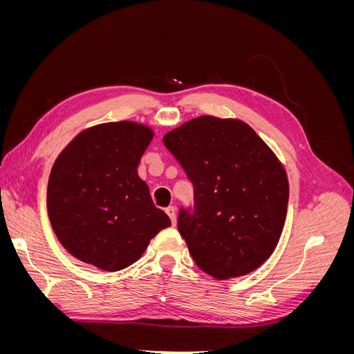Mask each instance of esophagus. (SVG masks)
<instances>
[{
    "instance_id": "1",
    "label": "esophagus",
    "mask_w": 354,
    "mask_h": 354,
    "mask_svg": "<svg viewBox=\"0 0 354 354\" xmlns=\"http://www.w3.org/2000/svg\"><path fill=\"white\" fill-rule=\"evenodd\" d=\"M165 212L168 214V217L171 218V223H173V226H176V223H177V216H176V208H174V207H168V208L165 209Z\"/></svg>"
}]
</instances>
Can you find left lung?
Instances as JSON below:
<instances>
[{"label": "left lung", "mask_w": 354, "mask_h": 354, "mask_svg": "<svg viewBox=\"0 0 354 354\" xmlns=\"http://www.w3.org/2000/svg\"><path fill=\"white\" fill-rule=\"evenodd\" d=\"M194 183V211L177 227L192 259L216 279L254 272L273 254L286 218L285 168L252 128L203 115L164 136Z\"/></svg>", "instance_id": "1"}]
</instances>
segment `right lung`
Listing matches in <instances>:
<instances>
[{"instance_id":"right-lung-1","label":"right lung","mask_w":354,"mask_h":354,"mask_svg":"<svg viewBox=\"0 0 354 354\" xmlns=\"http://www.w3.org/2000/svg\"><path fill=\"white\" fill-rule=\"evenodd\" d=\"M152 137L143 124H100L80 133L57 156L47 211L57 239L75 259L104 272L122 270L171 226L137 174Z\"/></svg>"}]
</instances>
